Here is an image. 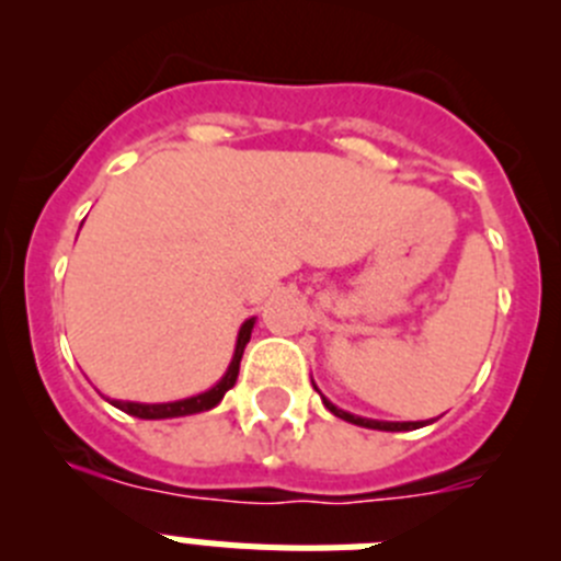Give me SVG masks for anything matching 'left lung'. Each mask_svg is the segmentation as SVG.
<instances>
[{
  "instance_id": "1",
  "label": "left lung",
  "mask_w": 561,
  "mask_h": 561,
  "mask_svg": "<svg viewBox=\"0 0 561 561\" xmlns=\"http://www.w3.org/2000/svg\"><path fill=\"white\" fill-rule=\"evenodd\" d=\"M320 393V390H317ZM323 396V393H320ZM323 404L336 415V419L348 421V424H356V427H368V430H385V433H404V430H419L424 427V421H376V419H362V415L348 413V410H340L334 401H329L323 396Z\"/></svg>"
}]
</instances>
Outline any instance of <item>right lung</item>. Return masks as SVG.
<instances>
[{
  "label": "right lung",
  "instance_id": "add662e5",
  "mask_svg": "<svg viewBox=\"0 0 561 561\" xmlns=\"http://www.w3.org/2000/svg\"><path fill=\"white\" fill-rule=\"evenodd\" d=\"M252 329H255V317L244 320L241 329H238V340H236V351H232V359L227 365L225 376H221L210 390L196 396H187V399L180 401H162V404H142V401H112L114 408L123 410V413L134 415V419H146V421H160V419H180V415H193V413H205V410H213L225 399L227 390L236 385L238 379V368H241V356H244L247 342H250Z\"/></svg>",
  "mask_w": 561,
  "mask_h": 561
}]
</instances>
